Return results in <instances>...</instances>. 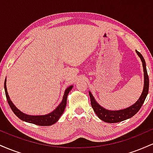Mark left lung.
I'll list each match as a JSON object with an SVG mask.
<instances>
[{
  "label": "left lung",
  "mask_w": 153,
  "mask_h": 153,
  "mask_svg": "<svg viewBox=\"0 0 153 153\" xmlns=\"http://www.w3.org/2000/svg\"><path fill=\"white\" fill-rule=\"evenodd\" d=\"M137 54H138L139 57L141 59L142 62H143V71H144V88L143 91L140 96V99L137 100L136 103H134L132 106L128 107L127 108L118 111H110L107 110L106 108H103L96 101L94 97L91 93L89 91V96L91 98V103L92 108L96 115L100 119L103 121V122L107 123H117L122 122V121L126 120V119L131 118L133 116L136 114L140 109L143 104L145 102V100L146 99L147 94H148L149 91V77L147 75V72L146 69V64L144 57L141 54L136 50Z\"/></svg>",
  "instance_id": "8db88e82"
}]
</instances>
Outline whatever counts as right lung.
<instances>
[{"label": "right lung", "instance_id": "obj_1", "mask_svg": "<svg viewBox=\"0 0 153 153\" xmlns=\"http://www.w3.org/2000/svg\"><path fill=\"white\" fill-rule=\"evenodd\" d=\"M4 88L8 104H9L10 108L13 111V113H14L19 119H22V121H24V122L31 123V124H36V125L39 126H50L52 125V124H54V123L57 122L59 119V117H61V115H62L63 112H64L65 108L67 104V98H68L69 92L71 91V89L73 88V85H71V86H69L66 89L65 91L64 96H63L62 102L59 103V106H57L53 111L48 114L40 116H32L26 114L21 111L20 110H19L18 108L14 106L13 102L10 101L9 96H8V91H7L6 78L5 79Z\"/></svg>", "mask_w": 153, "mask_h": 153}]
</instances>
